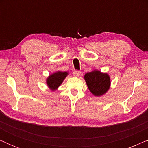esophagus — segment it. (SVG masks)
I'll return each mask as SVG.
<instances>
[{
	"mask_svg": "<svg viewBox=\"0 0 148 148\" xmlns=\"http://www.w3.org/2000/svg\"><path fill=\"white\" fill-rule=\"evenodd\" d=\"M80 74H81L80 71L75 70L73 71V75H74V76H75V77H79L80 75Z\"/></svg>",
	"mask_w": 148,
	"mask_h": 148,
	"instance_id": "obj_1",
	"label": "esophagus"
}]
</instances>
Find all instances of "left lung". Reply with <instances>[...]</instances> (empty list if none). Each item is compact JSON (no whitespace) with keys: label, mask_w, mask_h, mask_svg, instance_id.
<instances>
[{"label":"left lung","mask_w":148,"mask_h":148,"mask_svg":"<svg viewBox=\"0 0 148 148\" xmlns=\"http://www.w3.org/2000/svg\"><path fill=\"white\" fill-rule=\"evenodd\" d=\"M89 90L95 96H101L108 92L110 87V77L106 73L94 70L84 75Z\"/></svg>","instance_id":"obj_1"}]
</instances>
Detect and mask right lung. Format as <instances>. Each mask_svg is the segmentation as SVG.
I'll list each match as a JSON object with an SVG mask.
<instances>
[{
    "mask_svg": "<svg viewBox=\"0 0 148 148\" xmlns=\"http://www.w3.org/2000/svg\"><path fill=\"white\" fill-rule=\"evenodd\" d=\"M68 75V72L66 71H56L48 77L46 79V84L52 91H55Z\"/></svg>",
    "mask_w": 148,
    "mask_h": 148,
    "instance_id": "1",
    "label": "right lung"
}]
</instances>
